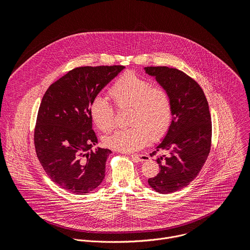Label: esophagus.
<instances>
[{
	"label": "esophagus",
	"instance_id": "1",
	"mask_svg": "<svg viewBox=\"0 0 250 250\" xmlns=\"http://www.w3.org/2000/svg\"><path fill=\"white\" fill-rule=\"evenodd\" d=\"M129 156L131 158L136 159L139 162H145V161H148L149 160V156L147 154H129Z\"/></svg>",
	"mask_w": 250,
	"mask_h": 250
}]
</instances>
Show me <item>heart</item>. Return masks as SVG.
<instances>
[{"mask_svg": "<svg viewBox=\"0 0 250 250\" xmlns=\"http://www.w3.org/2000/svg\"><path fill=\"white\" fill-rule=\"evenodd\" d=\"M118 109L128 108V122L132 125L117 129L104 137V145L112 149L131 152L145 146L150 137H163L172 122V103L168 92L153 86L148 79L126 72L121 75L108 91ZM90 117L102 131L114 125L113 106L103 98H95L89 108Z\"/></svg>", "mask_w": 250, "mask_h": 250, "instance_id": "heart-1", "label": "heart"}]
</instances>
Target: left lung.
Segmentation results:
<instances>
[{
	"label": "left lung",
	"instance_id": "1",
	"mask_svg": "<svg viewBox=\"0 0 250 250\" xmlns=\"http://www.w3.org/2000/svg\"><path fill=\"white\" fill-rule=\"evenodd\" d=\"M146 73L155 77L172 103L171 125L152 155L159 173L148 179V185L159 194H170L189 185L200 173L210 150L211 119L208 104L200 85L176 68L146 67Z\"/></svg>",
	"mask_w": 250,
	"mask_h": 250
}]
</instances>
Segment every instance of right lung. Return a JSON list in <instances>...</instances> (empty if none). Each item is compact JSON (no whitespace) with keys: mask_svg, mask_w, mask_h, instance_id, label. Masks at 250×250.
Here are the masks:
<instances>
[{"mask_svg":"<svg viewBox=\"0 0 250 250\" xmlns=\"http://www.w3.org/2000/svg\"><path fill=\"white\" fill-rule=\"evenodd\" d=\"M125 66H84L49 86L38 114L34 146L50 179L66 191L86 195L104 178L106 148L98 144L89 114L91 102Z\"/></svg>","mask_w":250,"mask_h":250,"instance_id":"add662e5","label":"right lung"}]
</instances>
